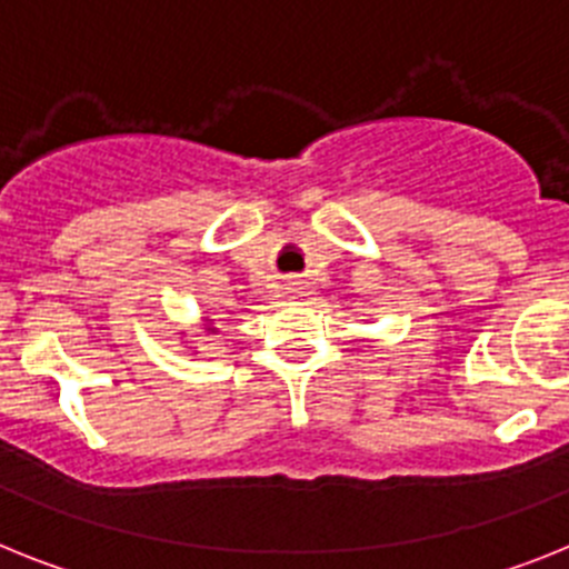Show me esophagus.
Masks as SVG:
<instances>
[{"mask_svg": "<svg viewBox=\"0 0 569 569\" xmlns=\"http://www.w3.org/2000/svg\"><path fill=\"white\" fill-rule=\"evenodd\" d=\"M301 290H305V284H301V281H288V293L290 296H299Z\"/></svg>", "mask_w": 569, "mask_h": 569, "instance_id": "obj_1", "label": "esophagus"}]
</instances>
